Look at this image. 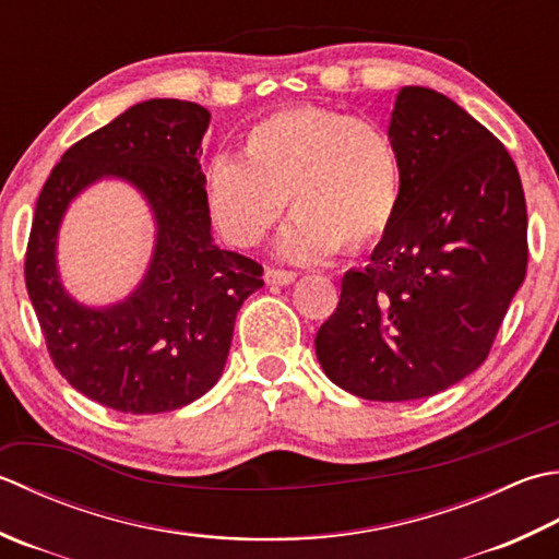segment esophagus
Here are the masks:
<instances>
[{
	"mask_svg": "<svg viewBox=\"0 0 559 559\" xmlns=\"http://www.w3.org/2000/svg\"><path fill=\"white\" fill-rule=\"evenodd\" d=\"M264 278H266L269 286H290V283L298 278V273L288 271V269H273V266H269L266 273H264Z\"/></svg>",
	"mask_w": 559,
	"mask_h": 559,
	"instance_id": "34e87169",
	"label": "esophagus"
}]
</instances>
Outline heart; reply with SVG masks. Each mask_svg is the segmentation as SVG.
I'll list each match as a JSON object with an SVG mask.
<instances>
[{"mask_svg":"<svg viewBox=\"0 0 559 559\" xmlns=\"http://www.w3.org/2000/svg\"><path fill=\"white\" fill-rule=\"evenodd\" d=\"M203 189L211 221L237 247L259 245L288 199L281 251L308 261L376 247L397 221L404 169L395 138L373 120L295 106L247 130L242 159L207 164Z\"/></svg>","mask_w":559,"mask_h":559,"instance_id":"1","label":"heart"}]
</instances>
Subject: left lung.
<instances>
[{
  "label": "left lung",
  "instance_id": "8db88e82",
  "mask_svg": "<svg viewBox=\"0 0 559 559\" xmlns=\"http://www.w3.org/2000/svg\"><path fill=\"white\" fill-rule=\"evenodd\" d=\"M388 133L404 193L397 221L346 271L314 352L356 397H431L485 364L526 278L528 215L507 147L451 98L404 86Z\"/></svg>",
  "mask_w": 559,
  "mask_h": 559
}]
</instances>
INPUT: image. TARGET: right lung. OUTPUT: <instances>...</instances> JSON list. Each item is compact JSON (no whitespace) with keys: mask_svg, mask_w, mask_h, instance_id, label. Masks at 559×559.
I'll use <instances>...</instances> for the list:
<instances>
[{"mask_svg":"<svg viewBox=\"0 0 559 559\" xmlns=\"http://www.w3.org/2000/svg\"><path fill=\"white\" fill-rule=\"evenodd\" d=\"M211 114L150 98L64 152L38 195L26 288L60 376L104 407L159 414L203 397L223 376L242 302L264 286L254 259L213 245L201 140ZM104 176L133 182L158 223L156 254L136 293L94 311L63 293L53 245L69 201Z\"/></svg>","mask_w":559,"mask_h":559,"instance_id":"right-lung-1","label":"right lung"}]
</instances>
